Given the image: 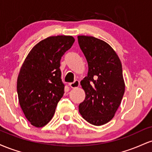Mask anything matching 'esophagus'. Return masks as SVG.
Returning a JSON list of instances; mask_svg holds the SVG:
<instances>
[{
  "instance_id": "esophagus-1",
  "label": "esophagus",
  "mask_w": 152,
  "mask_h": 152,
  "mask_svg": "<svg viewBox=\"0 0 152 152\" xmlns=\"http://www.w3.org/2000/svg\"><path fill=\"white\" fill-rule=\"evenodd\" d=\"M79 85H80V82L78 80H75L74 82L69 83V86H70L71 88H77V87L79 86Z\"/></svg>"
}]
</instances>
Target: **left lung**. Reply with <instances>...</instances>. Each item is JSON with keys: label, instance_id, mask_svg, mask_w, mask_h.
<instances>
[{"label": "left lung", "instance_id": "8db88e82", "mask_svg": "<svg viewBox=\"0 0 152 152\" xmlns=\"http://www.w3.org/2000/svg\"><path fill=\"white\" fill-rule=\"evenodd\" d=\"M78 42L88 66V75L81 81L86 98L78 111L88 123L101 126L112 119L124 94L121 63L102 40L78 36Z\"/></svg>", "mask_w": 152, "mask_h": 152}]
</instances>
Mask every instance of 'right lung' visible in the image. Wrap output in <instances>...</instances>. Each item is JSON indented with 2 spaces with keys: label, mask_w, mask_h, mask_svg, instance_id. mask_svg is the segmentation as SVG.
I'll return each instance as SVG.
<instances>
[{
  "label": "right lung",
  "mask_w": 152,
  "mask_h": 152,
  "mask_svg": "<svg viewBox=\"0 0 152 152\" xmlns=\"http://www.w3.org/2000/svg\"><path fill=\"white\" fill-rule=\"evenodd\" d=\"M75 39L70 36H50L29 52L17 81L20 106L33 126L43 127L50 121L64 94L61 59Z\"/></svg>",
  "instance_id": "1"
}]
</instances>
